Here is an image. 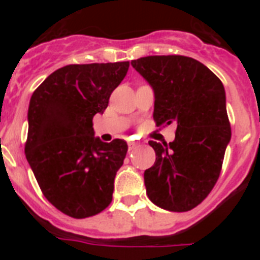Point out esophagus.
<instances>
[{"label": "esophagus", "instance_id": "esophagus-1", "mask_svg": "<svg viewBox=\"0 0 260 260\" xmlns=\"http://www.w3.org/2000/svg\"><path fill=\"white\" fill-rule=\"evenodd\" d=\"M127 144H128V150H134L135 147H137V146H138V144H139V143H138V142H133V141H128V142H127Z\"/></svg>", "mask_w": 260, "mask_h": 260}]
</instances>
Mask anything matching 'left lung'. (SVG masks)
Instances as JSON below:
<instances>
[{
  "label": "left lung",
  "instance_id": "8db88e82",
  "mask_svg": "<svg viewBox=\"0 0 260 260\" xmlns=\"http://www.w3.org/2000/svg\"><path fill=\"white\" fill-rule=\"evenodd\" d=\"M132 66L152 87L156 123L177 125L169 144L148 142L156 161L144 172L147 195L164 210H192L213 189L231 142L224 86L190 57H142Z\"/></svg>",
  "mask_w": 260,
  "mask_h": 260
}]
</instances>
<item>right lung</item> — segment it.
<instances>
[{"label": "right lung", "mask_w": 260, "mask_h": 260, "mask_svg": "<svg viewBox=\"0 0 260 260\" xmlns=\"http://www.w3.org/2000/svg\"><path fill=\"white\" fill-rule=\"evenodd\" d=\"M127 70L128 61L63 66L29 100L27 161L45 198L75 219L102 212L112 202L127 144L100 141L92 118L104 113Z\"/></svg>", "instance_id": "1"}]
</instances>
